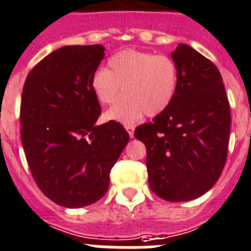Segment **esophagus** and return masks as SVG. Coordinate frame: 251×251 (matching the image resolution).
Listing matches in <instances>:
<instances>
[{
	"label": "esophagus",
	"instance_id": "obj_1",
	"mask_svg": "<svg viewBox=\"0 0 251 251\" xmlns=\"http://www.w3.org/2000/svg\"><path fill=\"white\" fill-rule=\"evenodd\" d=\"M124 128H126V131L128 132L129 137H133V131H135V127H133V126H131V124H127V126H124Z\"/></svg>",
	"mask_w": 251,
	"mask_h": 251
}]
</instances>
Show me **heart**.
<instances>
[{
    "instance_id": "1",
    "label": "heart",
    "mask_w": 251,
    "mask_h": 251,
    "mask_svg": "<svg viewBox=\"0 0 251 251\" xmlns=\"http://www.w3.org/2000/svg\"><path fill=\"white\" fill-rule=\"evenodd\" d=\"M107 70L98 69L91 77V89L102 105H111L105 119L135 123L144 114L157 116L170 107L177 92L179 71L168 55L142 50H123L107 62Z\"/></svg>"
}]
</instances>
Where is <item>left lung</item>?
Wrapping results in <instances>:
<instances>
[{
    "instance_id": "left-lung-1",
    "label": "left lung",
    "mask_w": 251,
    "mask_h": 251,
    "mask_svg": "<svg viewBox=\"0 0 251 251\" xmlns=\"http://www.w3.org/2000/svg\"><path fill=\"white\" fill-rule=\"evenodd\" d=\"M179 71L174 101L135 137L146 146L150 189L166 201L201 197L227 160L230 110L219 70L197 50L179 44L171 53Z\"/></svg>"
}]
</instances>
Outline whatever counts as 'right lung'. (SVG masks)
Segmentation results:
<instances>
[{
	"label": "right lung",
	"mask_w": 251,
	"mask_h": 251,
	"mask_svg": "<svg viewBox=\"0 0 251 251\" xmlns=\"http://www.w3.org/2000/svg\"><path fill=\"white\" fill-rule=\"evenodd\" d=\"M102 45L62 46L28 74L21 103V138L31 174L57 205H92L109 189L110 171L129 140L116 122L97 126L100 102L91 77Z\"/></svg>",
	"instance_id": "obj_1"
}]
</instances>
